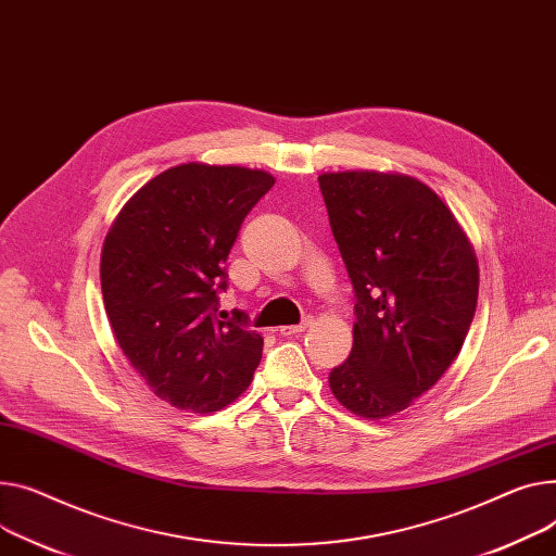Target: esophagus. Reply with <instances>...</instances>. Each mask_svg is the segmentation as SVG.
I'll return each mask as SVG.
<instances>
[{"label":"esophagus","instance_id":"esophagus-1","mask_svg":"<svg viewBox=\"0 0 556 556\" xmlns=\"http://www.w3.org/2000/svg\"><path fill=\"white\" fill-rule=\"evenodd\" d=\"M308 326H311V319H304L302 324L281 326V328H279V332H281V336H300V332H304Z\"/></svg>","mask_w":556,"mask_h":556}]
</instances>
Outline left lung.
Here are the masks:
<instances>
[{
	"instance_id": "1",
	"label": "left lung",
	"mask_w": 556,
	"mask_h": 556,
	"mask_svg": "<svg viewBox=\"0 0 556 556\" xmlns=\"http://www.w3.org/2000/svg\"><path fill=\"white\" fill-rule=\"evenodd\" d=\"M355 288L353 351L328 384L355 416L404 412L458 357L478 300L476 252L442 199L414 176L319 174Z\"/></svg>"
}]
</instances>
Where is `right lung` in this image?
I'll list each match as a JSON object with an SVG mask.
<instances>
[{"mask_svg": "<svg viewBox=\"0 0 556 556\" xmlns=\"http://www.w3.org/2000/svg\"><path fill=\"white\" fill-rule=\"evenodd\" d=\"M273 185L264 169L182 163L147 180L104 237L111 330L136 374L176 409H224L262 362L264 338L243 313H218V292L243 218Z\"/></svg>", "mask_w": 556, "mask_h": 556, "instance_id": "right-lung-1", "label": "right lung"}]
</instances>
